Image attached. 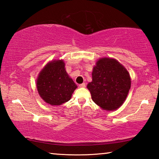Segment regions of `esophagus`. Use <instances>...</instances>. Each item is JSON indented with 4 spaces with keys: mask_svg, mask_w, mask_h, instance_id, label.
Wrapping results in <instances>:
<instances>
[{
    "mask_svg": "<svg viewBox=\"0 0 159 159\" xmlns=\"http://www.w3.org/2000/svg\"><path fill=\"white\" fill-rule=\"evenodd\" d=\"M79 87L80 88H85V83H81V84L79 85Z\"/></svg>",
    "mask_w": 159,
    "mask_h": 159,
    "instance_id": "obj_1",
    "label": "esophagus"
}]
</instances>
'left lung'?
<instances>
[{
    "instance_id": "1",
    "label": "left lung",
    "mask_w": 159,
    "mask_h": 159,
    "mask_svg": "<svg viewBox=\"0 0 159 159\" xmlns=\"http://www.w3.org/2000/svg\"><path fill=\"white\" fill-rule=\"evenodd\" d=\"M92 77L87 88L93 102L107 111L119 108L131 85L130 74L125 67L115 59L101 58L93 67Z\"/></svg>"
}]
</instances>
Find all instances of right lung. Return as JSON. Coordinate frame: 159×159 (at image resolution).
<instances>
[{
  "label": "right lung",
  "mask_w": 159,
  "mask_h": 159,
  "mask_svg": "<svg viewBox=\"0 0 159 159\" xmlns=\"http://www.w3.org/2000/svg\"><path fill=\"white\" fill-rule=\"evenodd\" d=\"M36 85L41 98L52 106L61 105L70 100L77 88L67 74L62 60L48 63L39 74Z\"/></svg>",
  "instance_id": "obj_1"
}]
</instances>
